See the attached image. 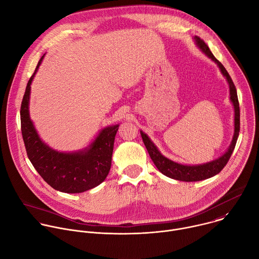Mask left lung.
Instances as JSON below:
<instances>
[{"instance_id": "1", "label": "left lung", "mask_w": 259, "mask_h": 259, "mask_svg": "<svg viewBox=\"0 0 259 259\" xmlns=\"http://www.w3.org/2000/svg\"><path fill=\"white\" fill-rule=\"evenodd\" d=\"M194 40H195L197 47L219 66L222 74L226 77V79L229 83L230 100L234 106L235 119H234V136H233L232 142H231L228 150L219 158L211 160L209 162H206V163L194 164V165L182 164V163H178L176 161H173V160L168 159L167 157L163 156L158 151V149L154 145V143L149 139V137L144 132L140 131L142 140H143L144 145L149 153V156L160 173L168 178L175 179L178 181H185V182L201 181V180H205V179H208L210 177L218 175L220 171L225 167L227 162L229 161V159L234 151V148H235L238 136H239V132H240V108H239L238 96H237L235 84H234L231 76L229 75L228 71L226 70V68L223 66V64L219 60L215 59V57L212 55V53L210 52L207 45L198 36H194Z\"/></svg>"}]
</instances>
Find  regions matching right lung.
<instances>
[{"mask_svg":"<svg viewBox=\"0 0 259 259\" xmlns=\"http://www.w3.org/2000/svg\"><path fill=\"white\" fill-rule=\"evenodd\" d=\"M44 57L27 83L20 109L21 132L27 156L51 187L65 193H81L97 187L107 178L119 125L104 128L91 145L79 151L60 152L47 145L39 138L28 109L30 84Z\"/></svg>","mask_w":259,"mask_h":259,"instance_id":"add662e5","label":"right lung"}]
</instances>
